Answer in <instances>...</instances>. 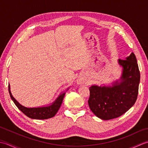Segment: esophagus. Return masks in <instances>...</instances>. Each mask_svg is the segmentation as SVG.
<instances>
[{
	"instance_id": "1",
	"label": "esophagus",
	"mask_w": 148,
	"mask_h": 148,
	"mask_svg": "<svg viewBox=\"0 0 148 148\" xmlns=\"http://www.w3.org/2000/svg\"><path fill=\"white\" fill-rule=\"evenodd\" d=\"M77 82H78V83H80V81H77Z\"/></svg>"
}]
</instances>
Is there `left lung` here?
<instances>
[{"label":"left lung","mask_w":148,"mask_h":148,"mask_svg":"<svg viewBox=\"0 0 148 148\" xmlns=\"http://www.w3.org/2000/svg\"><path fill=\"white\" fill-rule=\"evenodd\" d=\"M121 67L119 79L111 85L102 84L90 87L88 105L91 111L103 120L116 118L123 114L136 102L140 83V72L136 55L132 53L125 60H118Z\"/></svg>","instance_id":"8db88e82"}]
</instances>
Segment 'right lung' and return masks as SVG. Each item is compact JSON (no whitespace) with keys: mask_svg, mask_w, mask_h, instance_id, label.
I'll list each match as a JSON object with an SVG mask.
<instances>
[{"mask_svg":"<svg viewBox=\"0 0 148 148\" xmlns=\"http://www.w3.org/2000/svg\"><path fill=\"white\" fill-rule=\"evenodd\" d=\"M9 93L10 95L12 101L14 102L15 105L17 106V108L20 111L24 113L28 117L32 119H46L51 118L56 114L62 105L63 102V99L64 98L65 95V92H62L60 94L59 96L56 98L54 102L50 103L49 105L44 106L41 107H37V108H27V107L21 105L16 100L14 99V97L12 96L11 92V88L9 84ZM69 87L67 88L66 91H67Z\"/></svg>","mask_w":148,"mask_h":148,"instance_id":"1","label":"right lung"}]
</instances>
